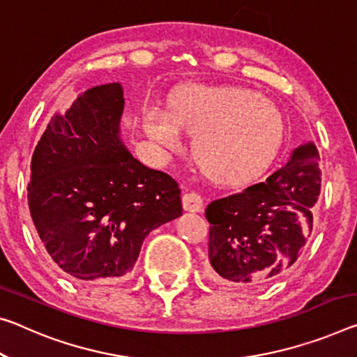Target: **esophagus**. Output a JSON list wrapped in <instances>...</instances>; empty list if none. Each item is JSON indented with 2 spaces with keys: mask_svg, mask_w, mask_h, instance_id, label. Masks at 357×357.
Wrapping results in <instances>:
<instances>
[{
  "mask_svg": "<svg viewBox=\"0 0 357 357\" xmlns=\"http://www.w3.org/2000/svg\"><path fill=\"white\" fill-rule=\"evenodd\" d=\"M183 206L185 211H192V213L202 211L203 197L200 194H197V192H188V194L183 197Z\"/></svg>",
  "mask_w": 357,
  "mask_h": 357,
  "instance_id": "obj_1",
  "label": "esophagus"
}]
</instances>
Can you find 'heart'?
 Here are the masks:
<instances>
[{
  "instance_id": "heart-1",
  "label": "heart",
  "mask_w": 357,
  "mask_h": 357,
  "mask_svg": "<svg viewBox=\"0 0 357 357\" xmlns=\"http://www.w3.org/2000/svg\"><path fill=\"white\" fill-rule=\"evenodd\" d=\"M148 137L168 151L181 148V130L195 135L194 154L209 176L243 183L278 154L286 135L281 111L251 90L190 87L172 100V114L144 111Z\"/></svg>"
}]
</instances>
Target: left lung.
I'll return each instance as SVG.
<instances>
[{"instance_id":"1","label":"left lung","mask_w":357,"mask_h":357,"mask_svg":"<svg viewBox=\"0 0 357 357\" xmlns=\"http://www.w3.org/2000/svg\"><path fill=\"white\" fill-rule=\"evenodd\" d=\"M319 192V154L308 143L264 183L209 203L208 275L246 286L280 278L307 245Z\"/></svg>"}]
</instances>
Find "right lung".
Instances as JSON below:
<instances>
[{
    "label": "right lung",
    "mask_w": 357,
    "mask_h": 357,
    "mask_svg": "<svg viewBox=\"0 0 357 357\" xmlns=\"http://www.w3.org/2000/svg\"><path fill=\"white\" fill-rule=\"evenodd\" d=\"M121 84L79 95L50 119L31 157L28 206L44 248L81 282L132 271L151 230L183 214L179 184L119 138Z\"/></svg>",
    "instance_id": "right-lung-1"
}]
</instances>
